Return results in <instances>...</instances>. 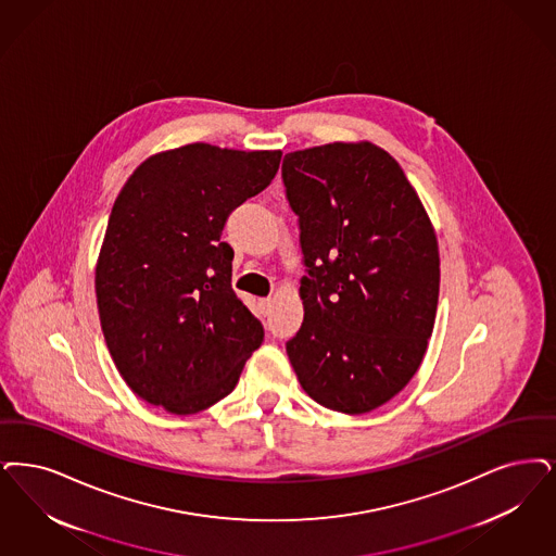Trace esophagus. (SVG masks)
Returning a JSON list of instances; mask_svg holds the SVG:
<instances>
[{
	"label": "esophagus",
	"mask_w": 556,
	"mask_h": 556,
	"mask_svg": "<svg viewBox=\"0 0 556 556\" xmlns=\"http://www.w3.org/2000/svg\"><path fill=\"white\" fill-rule=\"evenodd\" d=\"M258 306H261L263 314H268L270 308H273V298H261V300H258Z\"/></svg>",
	"instance_id": "obj_1"
}]
</instances>
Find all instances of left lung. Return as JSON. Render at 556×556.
Returning <instances> with one entry per match:
<instances>
[{
    "label": "left lung",
    "mask_w": 556,
    "mask_h": 556,
    "mask_svg": "<svg viewBox=\"0 0 556 556\" xmlns=\"http://www.w3.org/2000/svg\"><path fill=\"white\" fill-rule=\"evenodd\" d=\"M281 178L306 267L289 362L316 403L372 412L416 375L432 334L441 283L432 223L400 163L372 142L288 153Z\"/></svg>",
    "instance_id": "left-lung-1"
}]
</instances>
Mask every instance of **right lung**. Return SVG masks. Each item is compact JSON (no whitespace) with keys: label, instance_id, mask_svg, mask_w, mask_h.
Returning <instances> with one entry per match:
<instances>
[{"label":"right lung","instance_id":"1","mask_svg":"<svg viewBox=\"0 0 556 556\" xmlns=\"http://www.w3.org/2000/svg\"><path fill=\"white\" fill-rule=\"evenodd\" d=\"M281 151L194 142L149 156L113 204L94 289L110 354L140 400L197 414L233 391L265 329L231 289L233 208L275 178Z\"/></svg>","mask_w":556,"mask_h":556}]
</instances>
